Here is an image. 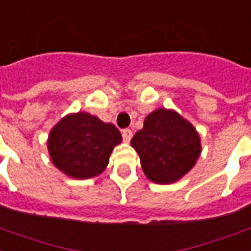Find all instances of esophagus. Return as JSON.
Returning <instances> with one entry per match:
<instances>
[{
    "label": "esophagus",
    "mask_w": 251,
    "mask_h": 251,
    "mask_svg": "<svg viewBox=\"0 0 251 251\" xmlns=\"http://www.w3.org/2000/svg\"><path fill=\"white\" fill-rule=\"evenodd\" d=\"M122 135H123V140H124V142H129V140H131V138H132V131L128 128L123 129Z\"/></svg>",
    "instance_id": "34e87169"
}]
</instances>
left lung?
<instances>
[{
	"label": "left lung",
	"mask_w": 251,
	"mask_h": 251,
	"mask_svg": "<svg viewBox=\"0 0 251 251\" xmlns=\"http://www.w3.org/2000/svg\"><path fill=\"white\" fill-rule=\"evenodd\" d=\"M146 177L172 184L191 170L201 152L200 136L191 123L172 109L159 108L145 119L131 139Z\"/></svg>",
	"instance_id": "8db88e82"
}]
</instances>
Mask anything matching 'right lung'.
Masks as SVG:
<instances>
[{"instance_id": "add662e5", "label": "right lung", "mask_w": 251, "mask_h": 251, "mask_svg": "<svg viewBox=\"0 0 251 251\" xmlns=\"http://www.w3.org/2000/svg\"><path fill=\"white\" fill-rule=\"evenodd\" d=\"M120 131L88 112L63 117L49 136L51 161L60 172L78 179L92 178L105 170Z\"/></svg>"}]
</instances>
